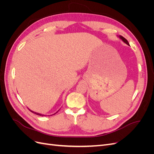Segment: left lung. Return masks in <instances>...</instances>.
<instances>
[{"label":"left lung","instance_id":"left-lung-1","mask_svg":"<svg viewBox=\"0 0 154 154\" xmlns=\"http://www.w3.org/2000/svg\"><path fill=\"white\" fill-rule=\"evenodd\" d=\"M118 38H119V39L122 40L124 43H125L126 44H127L128 45H130V44H129V43H128V42L127 41V40L125 39L123 36H121V35H119V36H118Z\"/></svg>","mask_w":154,"mask_h":154}]
</instances>
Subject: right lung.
Here are the masks:
<instances>
[{"label": "right lung", "instance_id": "1", "mask_svg": "<svg viewBox=\"0 0 154 154\" xmlns=\"http://www.w3.org/2000/svg\"><path fill=\"white\" fill-rule=\"evenodd\" d=\"M31 112H32V113H34V114H36V115H38V116H46V115H44V114H40V113H37V112H34V111H32L31 110H30V109H29ZM60 110V109H59ZM58 110L57 112H58ZM57 112H56V113H57ZM56 113H54V114H52V115H54ZM52 115H51V116H52ZM48 116H49V115H48Z\"/></svg>", "mask_w": 154, "mask_h": 154}]
</instances>
